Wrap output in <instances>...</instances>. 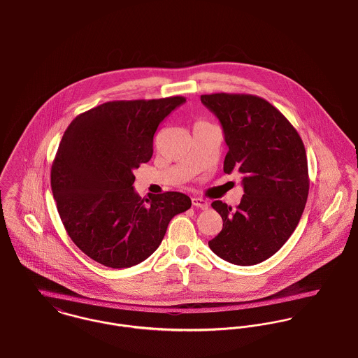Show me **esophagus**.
<instances>
[{
  "mask_svg": "<svg viewBox=\"0 0 358 358\" xmlns=\"http://www.w3.org/2000/svg\"><path fill=\"white\" fill-rule=\"evenodd\" d=\"M192 204L197 208H201V210H207L208 208V203L201 199V197H192Z\"/></svg>",
  "mask_w": 358,
  "mask_h": 358,
  "instance_id": "obj_1",
  "label": "esophagus"
}]
</instances>
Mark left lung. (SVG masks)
I'll list each match as a JSON object with an SVG mask.
<instances>
[{
    "instance_id": "1",
    "label": "left lung",
    "mask_w": 358,
    "mask_h": 358,
    "mask_svg": "<svg viewBox=\"0 0 358 358\" xmlns=\"http://www.w3.org/2000/svg\"><path fill=\"white\" fill-rule=\"evenodd\" d=\"M200 99L223 128L229 147L223 171L244 176V196L236 210L213 201L223 227L208 245L233 264L262 263L283 247L303 215L309 192L303 138L260 96L218 92Z\"/></svg>"
}]
</instances>
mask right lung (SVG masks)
I'll return each mask as SVG.
<instances>
[{
  "instance_id": "1",
  "label": "right lung",
  "mask_w": 358,
  "mask_h": 358,
  "mask_svg": "<svg viewBox=\"0 0 358 358\" xmlns=\"http://www.w3.org/2000/svg\"><path fill=\"white\" fill-rule=\"evenodd\" d=\"M187 99L113 101L79 114L66 128L52 165L50 182L62 224L82 252L111 268L151 256L167 224L191 208L181 192L134 189V170L152 157L158 125Z\"/></svg>"
}]
</instances>
